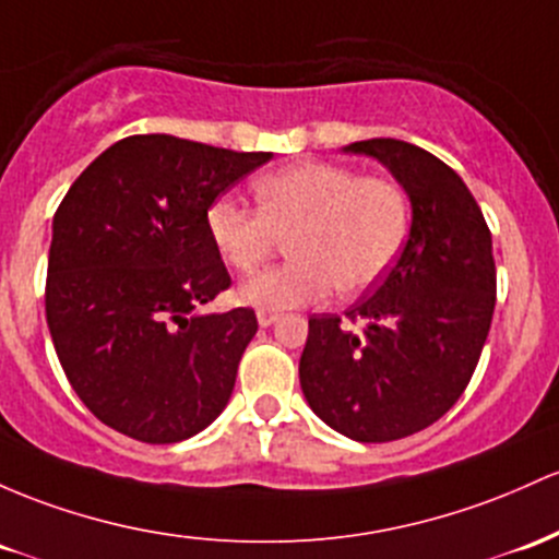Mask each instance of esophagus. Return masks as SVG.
I'll return each instance as SVG.
<instances>
[{
  "mask_svg": "<svg viewBox=\"0 0 559 559\" xmlns=\"http://www.w3.org/2000/svg\"><path fill=\"white\" fill-rule=\"evenodd\" d=\"M275 321H278V312H270V310H257V323H260L262 329L273 326Z\"/></svg>",
  "mask_w": 559,
  "mask_h": 559,
  "instance_id": "obj_1",
  "label": "esophagus"
}]
</instances>
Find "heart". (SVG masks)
Masks as SVG:
<instances>
[{
  "label": "heart",
  "instance_id": "b5f03b06",
  "mask_svg": "<svg viewBox=\"0 0 559 559\" xmlns=\"http://www.w3.org/2000/svg\"><path fill=\"white\" fill-rule=\"evenodd\" d=\"M257 210L233 199L212 201L206 233L236 273H254L289 241L292 262L254 275L238 302L284 312L369 292L392 267L411 225L408 195L388 177H360L336 164L302 162L254 182Z\"/></svg>",
  "mask_w": 559,
  "mask_h": 559
}]
</instances>
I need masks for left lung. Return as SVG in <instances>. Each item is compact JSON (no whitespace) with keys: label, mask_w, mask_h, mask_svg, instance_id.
<instances>
[{"label":"left lung","mask_w":559,"mask_h":559,"mask_svg":"<svg viewBox=\"0 0 559 559\" xmlns=\"http://www.w3.org/2000/svg\"><path fill=\"white\" fill-rule=\"evenodd\" d=\"M392 171L411 201L401 257L345 316H312L299 358L310 408L358 443H388L438 421L467 390L490 329L496 265L490 230L462 177L419 145L349 143Z\"/></svg>","instance_id":"8db88e82"}]
</instances>
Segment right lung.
Returning a JSON list of instances; mask_svg holds the SVG:
<instances>
[{"label": "right lung", "mask_w": 559, "mask_h": 559, "mask_svg": "<svg viewBox=\"0 0 559 559\" xmlns=\"http://www.w3.org/2000/svg\"><path fill=\"white\" fill-rule=\"evenodd\" d=\"M270 158L132 134L60 201L47 326L73 392L103 425L143 443H180L228 406L257 316L199 312L230 286L206 210Z\"/></svg>", "instance_id": "1"}]
</instances>
